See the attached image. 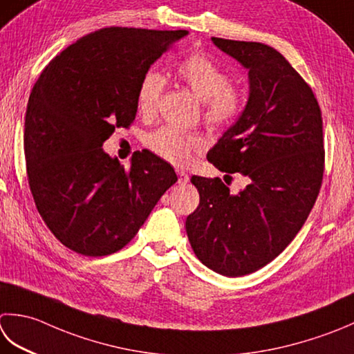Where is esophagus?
<instances>
[{
  "mask_svg": "<svg viewBox=\"0 0 354 354\" xmlns=\"http://www.w3.org/2000/svg\"><path fill=\"white\" fill-rule=\"evenodd\" d=\"M176 173H178V183L179 184H187V183H189V175H187L184 170H176Z\"/></svg>",
  "mask_w": 354,
  "mask_h": 354,
  "instance_id": "esophagus-1",
  "label": "esophagus"
}]
</instances>
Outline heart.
<instances>
[{
  "label": "heart",
  "mask_w": 354,
  "mask_h": 354,
  "mask_svg": "<svg viewBox=\"0 0 354 354\" xmlns=\"http://www.w3.org/2000/svg\"><path fill=\"white\" fill-rule=\"evenodd\" d=\"M178 78L203 101L204 121L213 129H225L236 120L245 107V92L232 84V76L212 58L193 53L179 62ZM165 88V78L155 68L145 72L136 90L138 112L145 116L155 113ZM147 147L165 161L185 165L193 151L203 147V140L171 126H164L147 136Z\"/></svg>",
  "instance_id": "b5f03b06"
}]
</instances>
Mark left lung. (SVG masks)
I'll return each mask as SVG.
<instances>
[{
    "mask_svg": "<svg viewBox=\"0 0 354 354\" xmlns=\"http://www.w3.org/2000/svg\"><path fill=\"white\" fill-rule=\"evenodd\" d=\"M212 41L248 68L250 93L207 159L248 184L232 195L219 178L192 176L201 199L185 230L204 266L238 278L286 250L313 209L324 176L322 115L313 90L273 47Z\"/></svg>",
    "mask_w": 354,
    "mask_h": 354,
    "instance_id": "left-lung-1",
    "label": "left lung"
}]
</instances>
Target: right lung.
I'll return each mask as SVG.
<instances>
[{
    "label": "right lung",
    "instance_id": "obj_1",
    "mask_svg": "<svg viewBox=\"0 0 354 354\" xmlns=\"http://www.w3.org/2000/svg\"><path fill=\"white\" fill-rule=\"evenodd\" d=\"M187 33L104 27L58 53L35 82L24 122L27 179L48 230L71 250H121L178 181L149 150L135 151L124 169L102 144L133 122L141 76Z\"/></svg>",
    "mask_w": 354,
    "mask_h": 354
}]
</instances>
